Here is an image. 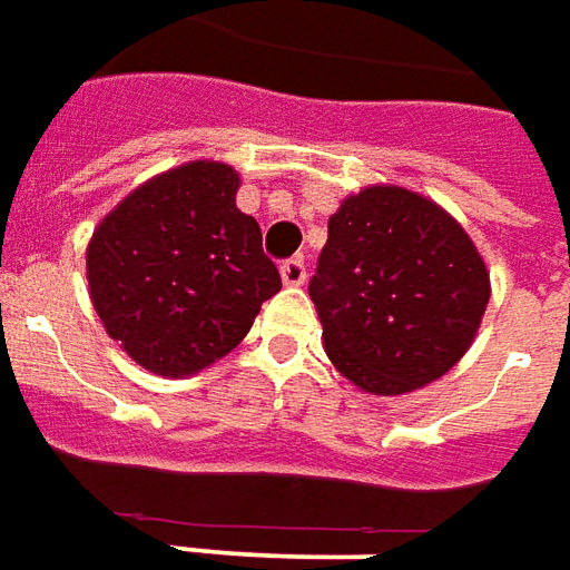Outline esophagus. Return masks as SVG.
<instances>
[{
	"instance_id": "obj_1",
	"label": "esophagus",
	"mask_w": 570,
	"mask_h": 570,
	"mask_svg": "<svg viewBox=\"0 0 570 570\" xmlns=\"http://www.w3.org/2000/svg\"><path fill=\"white\" fill-rule=\"evenodd\" d=\"M278 273H282V282H285V285H304L306 282V264L301 257L285 261V264L278 266Z\"/></svg>"
}]
</instances>
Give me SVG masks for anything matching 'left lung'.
<instances>
[{"mask_svg": "<svg viewBox=\"0 0 570 570\" xmlns=\"http://www.w3.org/2000/svg\"><path fill=\"white\" fill-rule=\"evenodd\" d=\"M309 297L325 353L346 381L402 395L470 350L491 278L458 220L402 187H368L328 220Z\"/></svg>", "mask_w": 570, "mask_h": 570, "instance_id": "left-lung-1", "label": "left lung"}]
</instances>
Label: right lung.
Masks as SVG:
<instances>
[{"label":"right lung","mask_w":570,"mask_h":570,"mask_svg":"<svg viewBox=\"0 0 570 570\" xmlns=\"http://www.w3.org/2000/svg\"><path fill=\"white\" fill-rule=\"evenodd\" d=\"M236 189L229 165H180L128 193L88 242L91 304L153 374L187 377L224 358L282 288Z\"/></svg>","instance_id":"right-lung-1"}]
</instances>
